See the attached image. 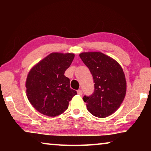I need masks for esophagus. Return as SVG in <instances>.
I'll return each instance as SVG.
<instances>
[{
  "instance_id": "obj_1",
  "label": "esophagus",
  "mask_w": 151,
  "mask_h": 151,
  "mask_svg": "<svg viewBox=\"0 0 151 151\" xmlns=\"http://www.w3.org/2000/svg\"><path fill=\"white\" fill-rule=\"evenodd\" d=\"M77 94H79V95H82V94H83V91H82L81 89H79V90L77 91Z\"/></svg>"
}]
</instances>
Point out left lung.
<instances>
[{
    "label": "left lung",
    "instance_id": "obj_1",
    "mask_svg": "<svg viewBox=\"0 0 151 151\" xmlns=\"http://www.w3.org/2000/svg\"><path fill=\"white\" fill-rule=\"evenodd\" d=\"M79 56L94 83L93 93L83 97L88 112L99 118L111 115L119 108L126 94L127 82L122 67L102 52H83Z\"/></svg>",
    "mask_w": 151,
    "mask_h": 151
}]
</instances>
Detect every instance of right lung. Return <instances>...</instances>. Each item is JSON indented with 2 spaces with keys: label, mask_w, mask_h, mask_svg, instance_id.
<instances>
[{
  "label": "right lung",
  "mask_w": 151,
  "mask_h": 151,
  "mask_svg": "<svg viewBox=\"0 0 151 151\" xmlns=\"http://www.w3.org/2000/svg\"><path fill=\"white\" fill-rule=\"evenodd\" d=\"M74 58L75 55L71 53H51L28 74V99L40 113L48 116L60 115L76 94V91L70 87V79L65 76Z\"/></svg>",
  "instance_id": "obj_1"
}]
</instances>
